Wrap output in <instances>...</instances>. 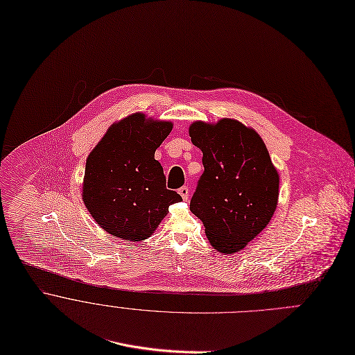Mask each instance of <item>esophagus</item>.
<instances>
[{"label": "esophagus", "mask_w": 355, "mask_h": 355, "mask_svg": "<svg viewBox=\"0 0 355 355\" xmlns=\"http://www.w3.org/2000/svg\"><path fill=\"white\" fill-rule=\"evenodd\" d=\"M178 193L181 195V198H182L185 202L189 199V189H188L187 187H182V188H180V189H178Z\"/></svg>", "instance_id": "obj_1"}]
</instances>
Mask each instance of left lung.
Listing matches in <instances>:
<instances>
[{
    "label": "left lung",
    "mask_w": 355,
    "mask_h": 355,
    "mask_svg": "<svg viewBox=\"0 0 355 355\" xmlns=\"http://www.w3.org/2000/svg\"><path fill=\"white\" fill-rule=\"evenodd\" d=\"M193 145L203 152L205 171L191 211L222 254L243 250L270 222L279 200V173L259 135L234 119L193 122Z\"/></svg>",
    "instance_id": "8db88e82"
}]
</instances>
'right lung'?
Wrapping results in <instances>:
<instances>
[{"instance_id": "1", "label": "right lung", "mask_w": 355, "mask_h": 355, "mask_svg": "<svg viewBox=\"0 0 355 355\" xmlns=\"http://www.w3.org/2000/svg\"><path fill=\"white\" fill-rule=\"evenodd\" d=\"M171 122L136 112L114 123L86 160L82 199L93 219L110 234L141 241L156 230L168 206L182 198L166 188L155 150Z\"/></svg>"}]
</instances>
